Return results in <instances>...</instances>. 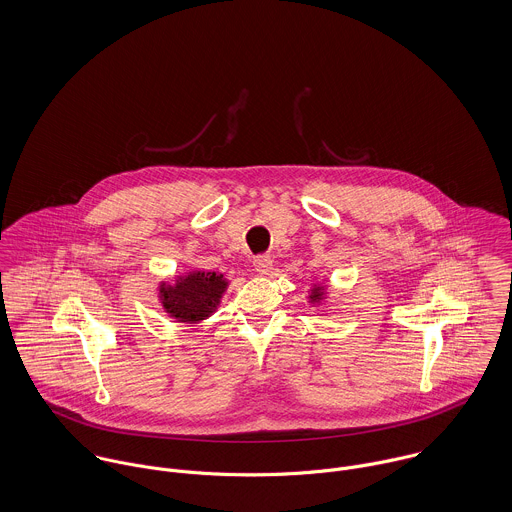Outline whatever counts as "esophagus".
Segmentation results:
<instances>
[{"mask_svg": "<svg viewBox=\"0 0 512 512\" xmlns=\"http://www.w3.org/2000/svg\"><path fill=\"white\" fill-rule=\"evenodd\" d=\"M272 256L268 254H260L254 258V270L260 274V276H268L272 272Z\"/></svg>", "mask_w": 512, "mask_h": 512, "instance_id": "34e87169", "label": "esophagus"}]
</instances>
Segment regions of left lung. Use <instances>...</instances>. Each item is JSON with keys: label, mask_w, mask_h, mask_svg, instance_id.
<instances>
[{"label": "left lung", "mask_w": 512, "mask_h": 512, "mask_svg": "<svg viewBox=\"0 0 512 512\" xmlns=\"http://www.w3.org/2000/svg\"><path fill=\"white\" fill-rule=\"evenodd\" d=\"M321 297H323V288H313L311 290V295H309L311 301H321Z\"/></svg>", "instance_id": "8db88e82"}]
</instances>
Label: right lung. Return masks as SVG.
Returning <instances> with one entry per match:
<instances>
[{
	"label": "right lung",
	"mask_w": 512,
	"mask_h": 512,
	"mask_svg": "<svg viewBox=\"0 0 512 512\" xmlns=\"http://www.w3.org/2000/svg\"><path fill=\"white\" fill-rule=\"evenodd\" d=\"M228 282L217 272H191L179 276L175 284H161L159 299L163 309L183 323H197L209 317L226 290Z\"/></svg>",
	"instance_id": "add662e5"
}]
</instances>
